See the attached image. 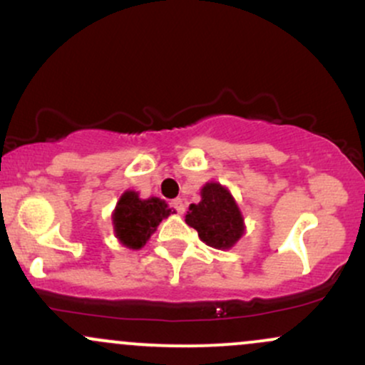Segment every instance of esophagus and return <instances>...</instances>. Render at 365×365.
Listing matches in <instances>:
<instances>
[{
    "label": "esophagus",
    "mask_w": 365,
    "mask_h": 365,
    "mask_svg": "<svg viewBox=\"0 0 365 365\" xmlns=\"http://www.w3.org/2000/svg\"><path fill=\"white\" fill-rule=\"evenodd\" d=\"M170 206L175 209V211L178 212V215H183V211H185V202H183L182 199H173L170 202Z\"/></svg>",
    "instance_id": "esophagus-1"
}]
</instances>
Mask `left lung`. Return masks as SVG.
<instances>
[{
  "label": "left lung",
  "instance_id": "left-lung-1",
  "mask_svg": "<svg viewBox=\"0 0 365 365\" xmlns=\"http://www.w3.org/2000/svg\"><path fill=\"white\" fill-rule=\"evenodd\" d=\"M200 195V202L188 207L187 225L195 228L207 245L230 249L244 233V220L235 200L220 183H207Z\"/></svg>",
  "mask_w": 365,
  "mask_h": 365
}]
</instances>
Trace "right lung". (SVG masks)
I'll use <instances>...</instances> for the list:
<instances>
[{
	"mask_svg": "<svg viewBox=\"0 0 365 365\" xmlns=\"http://www.w3.org/2000/svg\"><path fill=\"white\" fill-rule=\"evenodd\" d=\"M170 212L171 209L165 200L158 197L142 200L135 192H125L113 212L116 237L130 249H140L163 217H168Z\"/></svg>",
	"mask_w": 365,
	"mask_h": 365,
	"instance_id": "add662e5",
	"label": "right lung"
}]
</instances>
